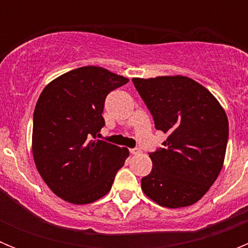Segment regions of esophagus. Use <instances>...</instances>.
Wrapping results in <instances>:
<instances>
[{
    "instance_id": "1",
    "label": "esophagus",
    "mask_w": 248,
    "mask_h": 248,
    "mask_svg": "<svg viewBox=\"0 0 248 248\" xmlns=\"http://www.w3.org/2000/svg\"><path fill=\"white\" fill-rule=\"evenodd\" d=\"M130 153L131 154H140V153H141V150H140L139 148H134V149H130Z\"/></svg>"
}]
</instances>
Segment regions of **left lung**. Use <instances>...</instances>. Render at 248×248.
Wrapping results in <instances>:
<instances>
[{"mask_svg": "<svg viewBox=\"0 0 248 248\" xmlns=\"http://www.w3.org/2000/svg\"><path fill=\"white\" fill-rule=\"evenodd\" d=\"M153 115L155 128L168 139L150 153L153 169L141 189L164 207L195 203L215 183L223 165L229 120L205 87L183 76L133 78Z\"/></svg>", "mask_w": 248, "mask_h": 248, "instance_id": "obj_1", "label": "left lung"}]
</instances>
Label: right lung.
<instances>
[{
    "instance_id": "right-lung-1",
    "label": "right lung",
    "mask_w": 248,
    "mask_h": 248,
    "mask_svg": "<svg viewBox=\"0 0 248 248\" xmlns=\"http://www.w3.org/2000/svg\"><path fill=\"white\" fill-rule=\"evenodd\" d=\"M129 82L102 67H80L43 89L33 114L32 151L49 189L83 205L109 192L129 150L97 139L105 98Z\"/></svg>"
}]
</instances>
